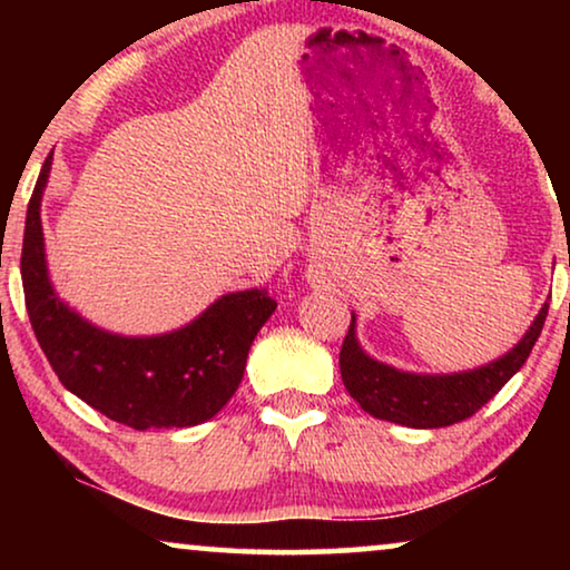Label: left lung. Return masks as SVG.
<instances>
[{
    "label": "left lung",
    "mask_w": 570,
    "mask_h": 570,
    "mask_svg": "<svg viewBox=\"0 0 570 570\" xmlns=\"http://www.w3.org/2000/svg\"><path fill=\"white\" fill-rule=\"evenodd\" d=\"M548 303L534 316L524 337L509 353L480 368L459 373H412L371 357L357 342L355 314L340 350L342 384L350 396L379 420L407 428H446L472 417L482 404L493 400L509 379L527 363L540 337Z\"/></svg>",
    "instance_id": "8db88e82"
}]
</instances>
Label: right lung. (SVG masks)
Masks as SVG:
<instances>
[{"mask_svg":"<svg viewBox=\"0 0 570 570\" xmlns=\"http://www.w3.org/2000/svg\"><path fill=\"white\" fill-rule=\"evenodd\" d=\"M49 174L51 155L28 205L20 275L36 340L61 384L135 431L191 428L215 417L236 394L256 332L277 303L259 287L228 293L194 322L150 337L90 324L59 298L49 277L41 225Z\"/></svg>","mask_w":570,"mask_h":570,"instance_id":"1","label":"right lung"}]
</instances>
